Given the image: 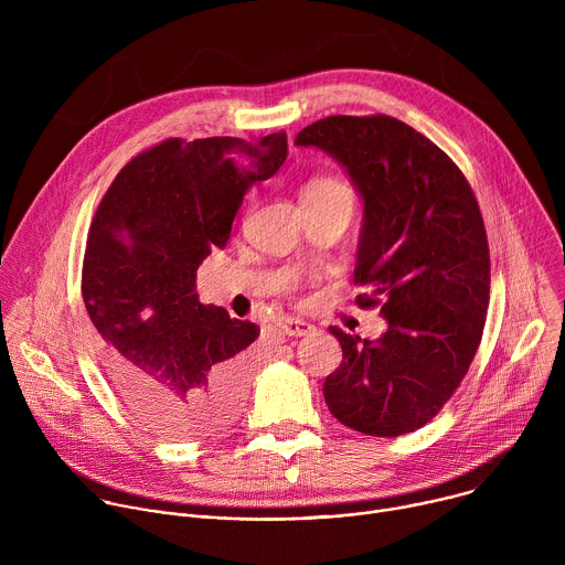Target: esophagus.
I'll return each mask as SVG.
<instances>
[{
    "instance_id": "esophagus-1",
    "label": "esophagus",
    "mask_w": 565,
    "mask_h": 565,
    "mask_svg": "<svg viewBox=\"0 0 565 565\" xmlns=\"http://www.w3.org/2000/svg\"><path fill=\"white\" fill-rule=\"evenodd\" d=\"M279 329H281V333L288 335V338H303V335H308V333L312 331V327L308 324V321L295 319V317L284 319L281 324H279Z\"/></svg>"
}]
</instances>
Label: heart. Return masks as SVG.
<instances>
[{
	"label": "heart",
	"mask_w": 565,
	"mask_h": 565,
	"mask_svg": "<svg viewBox=\"0 0 565 565\" xmlns=\"http://www.w3.org/2000/svg\"><path fill=\"white\" fill-rule=\"evenodd\" d=\"M327 196H351V192L342 181L333 177H319V179H312L301 194V199H327Z\"/></svg>",
	"instance_id": "obj_1"
}]
</instances>
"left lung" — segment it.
I'll return each instance as SVG.
<instances>
[{
    "label": "left lung",
    "mask_w": 565,
    "mask_h": 565,
    "mask_svg": "<svg viewBox=\"0 0 565 565\" xmlns=\"http://www.w3.org/2000/svg\"><path fill=\"white\" fill-rule=\"evenodd\" d=\"M295 145L317 147L349 172L364 201L353 281L360 308L380 306L386 333L340 340L324 382L329 412L380 438L425 427L462 382L490 303V248L478 201L454 160L397 118L329 116Z\"/></svg>",
    "instance_id": "obj_1"
}]
</instances>
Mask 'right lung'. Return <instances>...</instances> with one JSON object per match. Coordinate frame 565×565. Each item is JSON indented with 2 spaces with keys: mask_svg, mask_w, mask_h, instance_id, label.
<instances>
[{
  "mask_svg": "<svg viewBox=\"0 0 565 565\" xmlns=\"http://www.w3.org/2000/svg\"><path fill=\"white\" fill-rule=\"evenodd\" d=\"M286 156L284 131L168 138L131 158L96 210L83 264L96 358L153 434L203 438L236 416L259 327L201 303L196 270L227 244L250 185Z\"/></svg>",
  "mask_w": 565,
  "mask_h": 565,
  "instance_id": "right-lung-1",
  "label": "right lung"
}]
</instances>
